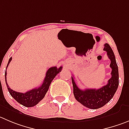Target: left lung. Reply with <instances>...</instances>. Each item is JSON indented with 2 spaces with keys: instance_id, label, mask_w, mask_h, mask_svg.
Here are the masks:
<instances>
[{
  "instance_id": "left-lung-1",
  "label": "left lung",
  "mask_w": 129,
  "mask_h": 129,
  "mask_svg": "<svg viewBox=\"0 0 129 129\" xmlns=\"http://www.w3.org/2000/svg\"><path fill=\"white\" fill-rule=\"evenodd\" d=\"M104 50L106 51L108 58L110 59V67L112 69L111 78L108 80L107 85L99 89L81 90L76 84L73 76L71 78L74 97L79 103L90 109H96L104 106L113 98L118 86V68L115 54L108 43L104 44Z\"/></svg>"
}]
</instances>
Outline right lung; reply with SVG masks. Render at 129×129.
Instances as JSON below:
<instances>
[{
  "instance_id": "right-lung-1",
  "label": "right lung",
  "mask_w": 129,
  "mask_h": 129,
  "mask_svg": "<svg viewBox=\"0 0 129 129\" xmlns=\"http://www.w3.org/2000/svg\"><path fill=\"white\" fill-rule=\"evenodd\" d=\"M12 58L11 57L9 58L8 65H7L6 69L8 67V65L9 64ZM62 69V67H59V68H57L56 67H50L47 71L45 78H44V81H43L41 86L32 89V90L25 92V93H20V92H16V91H14L9 88V85H8V83H7V72L6 71V72H5V80H6V83L8 91H9L11 95L21 105L25 107L34 106L44 98L46 93L48 92L51 81L55 78V77L57 75V74L61 72Z\"/></svg>"
}]
</instances>
